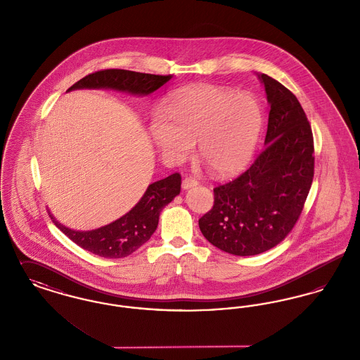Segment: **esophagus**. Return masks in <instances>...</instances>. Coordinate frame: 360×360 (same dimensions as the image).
Segmentation results:
<instances>
[{
    "label": "esophagus",
    "instance_id": "34e87169",
    "mask_svg": "<svg viewBox=\"0 0 360 360\" xmlns=\"http://www.w3.org/2000/svg\"><path fill=\"white\" fill-rule=\"evenodd\" d=\"M197 184H198V182H197L194 178H190V176H188V178H185V179L182 181V188H184V190H188V188L197 186Z\"/></svg>",
    "mask_w": 360,
    "mask_h": 360
}]
</instances>
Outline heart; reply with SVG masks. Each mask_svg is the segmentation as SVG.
<instances>
[{
    "mask_svg": "<svg viewBox=\"0 0 360 360\" xmlns=\"http://www.w3.org/2000/svg\"><path fill=\"white\" fill-rule=\"evenodd\" d=\"M163 110L166 119L155 117L150 128L159 153L182 162L197 143L200 156L220 176L245 167L263 127V109L254 96L220 86L179 89Z\"/></svg>",
    "mask_w": 360,
    "mask_h": 360,
    "instance_id": "1",
    "label": "heart"
}]
</instances>
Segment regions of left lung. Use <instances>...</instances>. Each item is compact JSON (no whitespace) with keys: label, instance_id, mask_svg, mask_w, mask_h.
Masks as SVG:
<instances>
[{"label":"left lung","instance_id":"left-lung-1","mask_svg":"<svg viewBox=\"0 0 360 360\" xmlns=\"http://www.w3.org/2000/svg\"><path fill=\"white\" fill-rule=\"evenodd\" d=\"M270 103L264 150L235 181L214 188V205L198 225L232 255L262 254L285 239L307 201L314 174L313 134L297 97L260 74Z\"/></svg>","mask_w":360,"mask_h":360}]
</instances>
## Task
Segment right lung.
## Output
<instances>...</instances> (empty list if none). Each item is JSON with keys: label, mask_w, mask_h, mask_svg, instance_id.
<instances>
[{"label": "right lung", "mask_w": 360, "mask_h": 360, "mask_svg": "<svg viewBox=\"0 0 360 360\" xmlns=\"http://www.w3.org/2000/svg\"><path fill=\"white\" fill-rule=\"evenodd\" d=\"M172 75H155L129 70L109 69L86 75L68 91L77 89H113L134 96H148L172 79ZM181 191V175L178 172L151 184L140 201L128 213L113 223L93 231H74L56 221L55 225L75 244L86 251L119 259L131 255L147 243L159 223L160 212Z\"/></svg>", "instance_id": "obj_1"}]
</instances>
